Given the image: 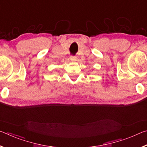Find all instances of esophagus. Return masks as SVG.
<instances>
[{"instance_id":"34e87169","label":"esophagus","mask_w":147,"mask_h":147,"mask_svg":"<svg viewBox=\"0 0 147 147\" xmlns=\"http://www.w3.org/2000/svg\"><path fill=\"white\" fill-rule=\"evenodd\" d=\"M70 58L72 61H76V56H71Z\"/></svg>"}]
</instances>
